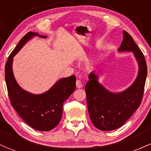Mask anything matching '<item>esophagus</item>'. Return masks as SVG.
<instances>
[{"mask_svg":"<svg viewBox=\"0 0 151 151\" xmlns=\"http://www.w3.org/2000/svg\"><path fill=\"white\" fill-rule=\"evenodd\" d=\"M76 86L78 89H80V88L82 87V83L81 82L80 80H77V81H76Z\"/></svg>","mask_w":151,"mask_h":151,"instance_id":"esophagus-1","label":"esophagus"}]
</instances>
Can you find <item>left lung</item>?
<instances>
[{
  "label": "left lung",
  "instance_id": "obj_1",
  "mask_svg": "<svg viewBox=\"0 0 151 151\" xmlns=\"http://www.w3.org/2000/svg\"><path fill=\"white\" fill-rule=\"evenodd\" d=\"M119 52H132L138 64V74L132 85L120 93H113L98 81L94 72L89 75L85 85L86 103L93 126L101 131H112L121 127L141 105L147 77L144 55L132 37L123 31Z\"/></svg>",
  "mask_w": 151,
  "mask_h": 151
}]
</instances>
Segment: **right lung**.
<instances>
[{
	"instance_id": "1",
	"label": "right lung",
	"mask_w": 151,
	"mask_h": 151,
	"mask_svg": "<svg viewBox=\"0 0 151 151\" xmlns=\"http://www.w3.org/2000/svg\"><path fill=\"white\" fill-rule=\"evenodd\" d=\"M34 36L47 37L37 32H27L8 57L5 67V77L10 104L18 115L34 129L48 131L56 127L61 120L63 103L75 90L76 77L72 75L62 78L41 94H32L22 89L15 81L12 63L13 57Z\"/></svg>"
}]
</instances>
